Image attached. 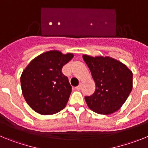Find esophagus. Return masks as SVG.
Here are the masks:
<instances>
[{
    "mask_svg": "<svg viewBox=\"0 0 148 148\" xmlns=\"http://www.w3.org/2000/svg\"><path fill=\"white\" fill-rule=\"evenodd\" d=\"M81 88H82V85H81V84H79V85L77 86V87H75V89H76V90H80Z\"/></svg>",
    "mask_w": 148,
    "mask_h": 148,
    "instance_id": "esophagus-1",
    "label": "esophagus"
}]
</instances>
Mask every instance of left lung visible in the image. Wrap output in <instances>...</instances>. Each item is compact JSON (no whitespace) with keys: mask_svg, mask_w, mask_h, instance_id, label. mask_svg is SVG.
<instances>
[{"mask_svg":"<svg viewBox=\"0 0 148 148\" xmlns=\"http://www.w3.org/2000/svg\"><path fill=\"white\" fill-rule=\"evenodd\" d=\"M95 83V91L85 96L90 110L101 115L115 113L125 104L133 89V73L121 61L109 56L83 55Z\"/></svg>","mask_w":148,"mask_h":148,"instance_id":"left-lung-1","label":"left lung"}]
</instances>
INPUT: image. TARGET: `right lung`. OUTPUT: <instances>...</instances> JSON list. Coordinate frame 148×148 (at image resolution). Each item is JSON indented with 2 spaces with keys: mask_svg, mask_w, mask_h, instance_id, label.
<instances>
[{
  "mask_svg": "<svg viewBox=\"0 0 148 148\" xmlns=\"http://www.w3.org/2000/svg\"><path fill=\"white\" fill-rule=\"evenodd\" d=\"M73 56L59 50L47 51L35 57L24 69L21 75L22 94L36 113L53 115L66 107L72 87L61 70Z\"/></svg>",
  "mask_w": 148,
  "mask_h": 148,
  "instance_id": "add662e5",
  "label": "right lung"
}]
</instances>
